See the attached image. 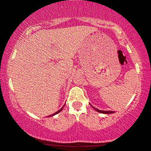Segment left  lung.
Wrapping results in <instances>:
<instances>
[{
	"mask_svg": "<svg viewBox=\"0 0 151 151\" xmlns=\"http://www.w3.org/2000/svg\"><path fill=\"white\" fill-rule=\"evenodd\" d=\"M93 107V106H92ZM94 110H96V111L99 112H101V113H105V114H109V113H114V111H103V110H99V109L94 108V107H93Z\"/></svg>",
	"mask_w": 151,
	"mask_h": 151,
	"instance_id": "obj_1",
	"label": "left lung"
}]
</instances>
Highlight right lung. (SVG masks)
<instances>
[{
	"instance_id": "obj_1",
	"label": "right lung",
	"mask_w": 151,
	"mask_h": 151,
	"mask_svg": "<svg viewBox=\"0 0 151 151\" xmlns=\"http://www.w3.org/2000/svg\"><path fill=\"white\" fill-rule=\"evenodd\" d=\"M63 107H64V106H63ZM63 108H62L60 109V110H58V111H57V112H55V113H53V114H52V115H50V116H52V115H56V114L59 113V112H60V111H61V110H63Z\"/></svg>"
}]
</instances>
